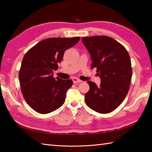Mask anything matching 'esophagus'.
Wrapping results in <instances>:
<instances>
[{
    "instance_id": "1",
    "label": "esophagus",
    "mask_w": 152,
    "mask_h": 152,
    "mask_svg": "<svg viewBox=\"0 0 152 152\" xmlns=\"http://www.w3.org/2000/svg\"><path fill=\"white\" fill-rule=\"evenodd\" d=\"M72 81H73V82H74V83H76L81 82L82 80L78 79V78H75V77H74V78H72Z\"/></svg>"
}]
</instances>
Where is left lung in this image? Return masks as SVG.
<instances>
[{
  "label": "left lung",
  "mask_w": 152,
  "mask_h": 152,
  "mask_svg": "<svg viewBox=\"0 0 152 152\" xmlns=\"http://www.w3.org/2000/svg\"><path fill=\"white\" fill-rule=\"evenodd\" d=\"M82 41L91 55V68H96L101 79L99 86L88 82L89 90L85 95L86 103L96 112L107 114L121 104L129 90L130 56L125 48L111 37H83Z\"/></svg>",
  "instance_id": "1"
}]
</instances>
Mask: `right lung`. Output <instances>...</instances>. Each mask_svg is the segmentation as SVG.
<instances>
[{"instance_id":"obj_1","label":"right lung","mask_w":152,"mask_h":152,"mask_svg":"<svg viewBox=\"0 0 152 152\" xmlns=\"http://www.w3.org/2000/svg\"><path fill=\"white\" fill-rule=\"evenodd\" d=\"M80 37L50 38L41 40L23 59L19 80L23 96L35 111L46 114L63 104L72 80L56 79L53 72L63 59L64 51L78 42Z\"/></svg>"}]
</instances>
